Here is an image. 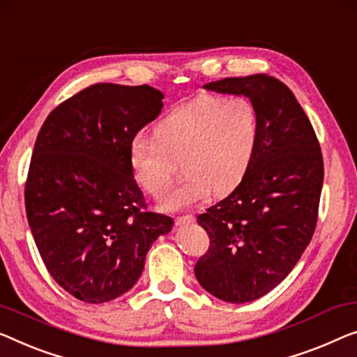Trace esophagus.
Here are the masks:
<instances>
[{
	"label": "esophagus",
	"instance_id": "1",
	"mask_svg": "<svg viewBox=\"0 0 357 357\" xmlns=\"http://www.w3.org/2000/svg\"><path fill=\"white\" fill-rule=\"evenodd\" d=\"M194 221H195V218L192 215H183V216L174 218V222H176V226L189 225V222H194Z\"/></svg>",
	"mask_w": 357,
	"mask_h": 357
}]
</instances>
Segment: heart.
I'll return each instance as SVG.
<instances>
[{
	"label": "heart",
	"instance_id": "obj_1",
	"mask_svg": "<svg viewBox=\"0 0 357 357\" xmlns=\"http://www.w3.org/2000/svg\"><path fill=\"white\" fill-rule=\"evenodd\" d=\"M261 119L245 96H206L179 105L153 126V139L130 146L131 174L137 185L162 199L181 163L185 174L162 202L167 211L183 210L215 194L236 189L257 155Z\"/></svg>",
	"mask_w": 357,
	"mask_h": 357
}]
</instances>
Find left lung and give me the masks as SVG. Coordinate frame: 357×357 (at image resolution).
<instances>
[{"label":"left lung","instance_id":"obj_1","mask_svg":"<svg viewBox=\"0 0 357 357\" xmlns=\"http://www.w3.org/2000/svg\"><path fill=\"white\" fill-rule=\"evenodd\" d=\"M204 88L247 96L261 119L245 178L197 216L210 237L194 268L197 280L222 301L248 303L278 287L310 245L324 181L321 146L305 110L278 78L258 73Z\"/></svg>","mask_w":357,"mask_h":357}]
</instances>
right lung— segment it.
Returning <instances> with one entry per match:
<instances>
[{
    "mask_svg": "<svg viewBox=\"0 0 357 357\" xmlns=\"http://www.w3.org/2000/svg\"><path fill=\"white\" fill-rule=\"evenodd\" d=\"M158 89L98 83L47 115L31 153L25 211L47 273L72 296L105 303L144 269L169 216L147 211L130 167L137 131L163 107Z\"/></svg>",
    "mask_w": 357,
    "mask_h": 357,
    "instance_id": "right-lung-1",
    "label": "right lung"
}]
</instances>
